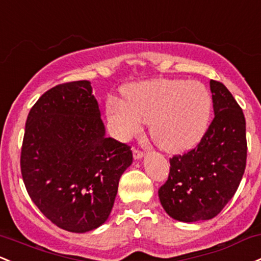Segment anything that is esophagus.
<instances>
[{
  "label": "esophagus",
  "mask_w": 261,
  "mask_h": 261,
  "mask_svg": "<svg viewBox=\"0 0 261 261\" xmlns=\"http://www.w3.org/2000/svg\"><path fill=\"white\" fill-rule=\"evenodd\" d=\"M133 153H134V159H136V160L144 157V151L139 150V148H136V147L133 148Z\"/></svg>",
  "instance_id": "obj_1"
}]
</instances>
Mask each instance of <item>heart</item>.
<instances>
[{
	"label": "heart",
	"mask_w": 261,
	"mask_h": 261,
	"mask_svg": "<svg viewBox=\"0 0 261 261\" xmlns=\"http://www.w3.org/2000/svg\"><path fill=\"white\" fill-rule=\"evenodd\" d=\"M124 100L110 98L107 117L111 134L130 140L150 122L154 144L176 152L191 147L204 134L212 96L203 83L185 79H154L124 88Z\"/></svg>",
	"instance_id": "1"
}]
</instances>
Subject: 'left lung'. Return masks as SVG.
Returning a JSON list of instances; mask_svg holds the SVG:
<instances>
[{
  "instance_id": "8db88e82",
  "label": "left lung",
  "mask_w": 261,
  "mask_h": 261,
  "mask_svg": "<svg viewBox=\"0 0 261 261\" xmlns=\"http://www.w3.org/2000/svg\"><path fill=\"white\" fill-rule=\"evenodd\" d=\"M214 117L198 145L170 159L168 178L159 190L163 210L191 223L218 216L236 194L247 165L242 108L223 83L211 80Z\"/></svg>"
}]
</instances>
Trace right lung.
<instances>
[{
    "mask_svg": "<svg viewBox=\"0 0 261 261\" xmlns=\"http://www.w3.org/2000/svg\"><path fill=\"white\" fill-rule=\"evenodd\" d=\"M131 163L130 146L105 136L88 80L57 85L31 109L22 178L34 204L57 227L85 233L105 223Z\"/></svg>",
    "mask_w": 261,
    "mask_h": 261,
    "instance_id": "add662e5",
    "label": "right lung"
}]
</instances>
